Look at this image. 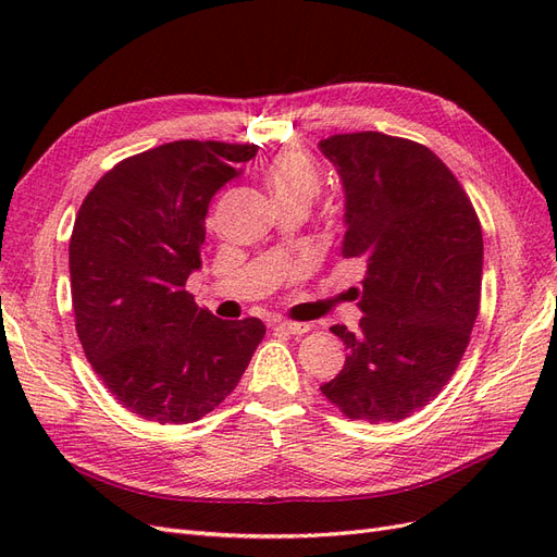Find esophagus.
<instances>
[{"instance_id": "1", "label": "esophagus", "mask_w": 557, "mask_h": 557, "mask_svg": "<svg viewBox=\"0 0 557 557\" xmlns=\"http://www.w3.org/2000/svg\"><path fill=\"white\" fill-rule=\"evenodd\" d=\"M276 330H283L288 334H305V332L311 330V325L309 323H293V320H283V323L276 325Z\"/></svg>"}]
</instances>
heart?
Wrapping results in <instances>:
<instances>
[{
    "label": "heart",
    "mask_w": 557,
    "mask_h": 557,
    "mask_svg": "<svg viewBox=\"0 0 557 557\" xmlns=\"http://www.w3.org/2000/svg\"><path fill=\"white\" fill-rule=\"evenodd\" d=\"M264 185L274 195L278 207L290 201H309L320 190V172L315 162L301 153V150H283L264 164L262 170Z\"/></svg>",
    "instance_id": "b5f03b06"
}]
</instances>
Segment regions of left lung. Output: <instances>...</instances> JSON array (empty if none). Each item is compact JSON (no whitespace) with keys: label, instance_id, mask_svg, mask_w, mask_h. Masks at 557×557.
I'll use <instances>...</instances> for the list:
<instances>
[{"label":"left lung","instance_id":"8db88e82","mask_svg":"<svg viewBox=\"0 0 557 557\" xmlns=\"http://www.w3.org/2000/svg\"><path fill=\"white\" fill-rule=\"evenodd\" d=\"M346 193L342 258L364 267L358 332L323 395L352 420H404L458 369L481 305L483 237L460 181L423 144L383 132L318 144Z\"/></svg>","mask_w":557,"mask_h":557}]
</instances>
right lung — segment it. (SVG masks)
<instances>
[{"mask_svg":"<svg viewBox=\"0 0 557 557\" xmlns=\"http://www.w3.org/2000/svg\"><path fill=\"white\" fill-rule=\"evenodd\" d=\"M256 153V144H162L117 162L78 209L76 334L95 374L139 418L195 423L237 387L262 342L260 318L221 320L185 290L211 197Z\"/></svg>","mask_w":557,"mask_h":557,"instance_id":"obj_1","label":"right lung"}]
</instances>
